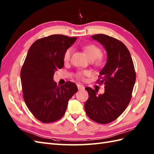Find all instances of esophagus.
Listing matches in <instances>:
<instances>
[{"instance_id": "esophagus-1", "label": "esophagus", "mask_w": 154, "mask_h": 154, "mask_svg": "<svg viewBox=\"0 0 154 154\" xmlns=\"http://www.w3.org/2000/svg\"><path fill=\"white\" fill-rule=\"evenodd\" d=\"M77 88H78L79 90H80V91H81V90H83V89L85 88L84 86L81 85V84H77Z\"/></svg>"}]
</instances>
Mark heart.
Here are the masks:
<instances>
[{"instance_id": "b5f03b06", "label": "heart", "mask_w": 154, "mask_h": 154, "mask_svg": "<svg viewBox=\"0 0 154 154\" xmlns=\"http://www.w3.org/2000/svg\"><path fill=\"white\" fill-rule=\"evenodd\" d=\"M83 50L89 60L94 61L96 63H100L102 62V56L101 55V50L98 46L94 44H89L84 46ZM72 52L73 50L71 48H69L66 50L63 54L64 62H68L70 60ZM90 74L91 73L89 71L81 70L78 71L77 75L79 79H83L85 76L90 75Z\"/></svg>"}]
</instances>
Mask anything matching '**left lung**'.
<instances>
[{"label": "left lung", "instance_id": "8db88e82", "mask_svg": "<svg viewBox=\"0 0 154 154\" xmlns=\"http://www.w3.org/2000/svg\"><path fill=\"white\" fill-rule=\"evenodd\" d=\"M92 38L100 42L108 54L106 64L97 80L100 85H104L105 91L97 95L94 89L86 87L88 98L85 103V109L92 121L107 124L119 117L128 106L136 72L131 54L122 42L103 34L92 35Z\"/></svg>", "mask_w": 154, "mask_h": 154}]
</instances>
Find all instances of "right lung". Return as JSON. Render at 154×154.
<instances>
[{
	"label": "right lung",
	"instance_id": "obj_1",
	"mask_svg": "<svg viewBox=\"0 0 154 154\" xmlns=\"http://www.w3.org/2000/svg\"><path fill=\"white\" fill-rule=\"evenodd\" d=\"M76 39L52 35L38 39L29 49L20 74L23 97L28 109L42 123L60 119L78 91L71 81L58 87L53 81L55 71L63 67L64 52Z\"/></svg>",
	"mask_w": 154,
	"mask_h": 154
}]
</instances>
